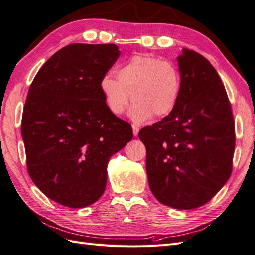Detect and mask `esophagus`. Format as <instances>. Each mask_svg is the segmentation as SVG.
I'll return each instance as SVG.
<instances>
[{"mask_svg":"<svg viewBox=\"0 0 255 255\" xmlns=\"http://www.w3.org/2000/svg\"><path fill=\"white\" fill-rule=\"evenodd\" d=\"M132 128H133L134 136H137L138 133H139V128H138L136 125H132Z\"/></svg>","mask_w":255,"mask_h":255,"instance_id":"34e87169","label":"esophagus"}]
</instances>
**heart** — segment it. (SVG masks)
I'll use <instances>...</instances> for the list:
<instances>
[{"instance_id": "b5f03b06", "label": "heart", "mask_w": 255, "mask_h": 255, "mask_svg": "<svg viewBox=\"0 0 255 255\" xmlns=\"http://www.w3.org/2000/svg\"><path fill=\"white\" fill-rule=\"evenodd\" d=\"M100 87L112 113L123 114L133 100L130 116L141 122L174 111L182 94V75L171 61L137 54L118 68L117 78L104 75Z\"/></svg>"}]
</instances>
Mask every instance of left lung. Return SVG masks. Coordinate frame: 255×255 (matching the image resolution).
I'll return each mask as SVG.
<instances>
[{"label": "left lung", "instance_id": "left-lung-1", "mask_svg": "<svg viewBox=\"0 0 255 255\" xmlns=\"http://www.w3.org/2000/svg\"><path fill=\"white\" fill-rule=\"evenodd\" d=\"M182 94L174 111L140 129L152 194L177 210L204 205L232 173L235 126L217 71L205 57L183 49L177 57Z\"/></svg>", "mask_w": 255, "mask_h": 255}]
</instances>
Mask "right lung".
<instances>
[{
	"instance_id": "obj_1",
	"label": "right lung",
	"mask_w": 255,
	"mask_h": 255,
	"mask_svg": "<svg viewBox=\"0 0 255 255\" xmlns=\"http://www.w3.org/2000/svg\"><path fill=\"white\" fill-rule=\"evenodd\" d=\"M119 55L114 43L69 44L30 84L21 122L27 171L61 205L98 201L111 156L133 138L130 125L110 111L100 87Z\"/></svg>"
}]
</instances>
